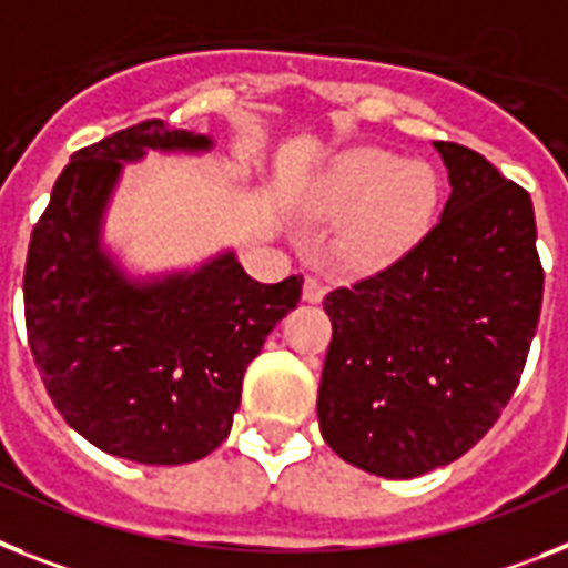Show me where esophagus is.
Instances as JSON below:
<instances>
[{
    "mask_svg": "<svg viewBox=\"0 0 568 568\" xmlns=\"http://www.w3.org/2000/svg\"><path fill=\"white\" fill-rule=\"evenodd\" d=\"M302 295H304V302H313V304L322 302V298H325V284H322L316 275H307V278H304Z\"/></svg>",
    "mask_w": 568,
    "mask_h": 568,
    "instance_id": "1",
    "label": "esophagus"
}]
</instances>
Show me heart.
<instances>
[{
    "instance_id": "b5f03b06",
    "label": "heart",
    "mask_w": 568,
    "mask_h": 568,
    "mask_svg": "<svg viewBox=\"0 0 568 568\" xmlns=\"http://www.w3.org/2000/svg\"><path fill=\"white\" fill-rule=\"evenodd\" d=\"M435 196L438 182L426 162H400V156L377 148L342 156L322 200V214L342 223L336 257L357 270L397 257L426 229Z\"/></svg>"
}]
</instances>
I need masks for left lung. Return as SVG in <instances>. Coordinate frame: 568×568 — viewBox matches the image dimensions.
<instances>
[{
    "label": "left lung",
    "instance_id": "obj_1",
    "mask_svg": "<svg viewBox=\"0 0 568 568\" xmlns=\"http://www.w3.org/2000/svg\"><path fill=\"white\" fill-rule=\"evenodd\" d=\"M435 150L449 171L442 217L379 273L325 295L334 339L318 383L322 438L386 479L424 476L485 438L540 322L528 191L464 144Z\"/></svg>",
    "mask_w": 568,
    "mask_h": 568
}]
</instances>
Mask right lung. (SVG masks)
<instances>
[{
    "mask_svg": "<svg viewBox=\"0 0 568 568\" xmlns=\"http://www.w3.org/2000/svg\"><path fill=\"white\" fill-rule=\"evenodd\" d=\"M150 119L81 148L31 232L28 345L63 420L110 456L189 464L226 442L246 365L302 298V275L261 284L232 252L191 275L130 284L98 246L121 162L205 150Z\"/></svg>",
    "mask_w": 568,
    "mask_h": 568,
    "instance_id": "1",
    "label": "right lung"
}]
</instances>
